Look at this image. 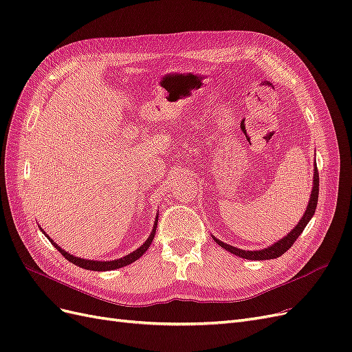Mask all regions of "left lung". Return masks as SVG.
<instances>
[{
  "label": "left lung",
  "instance_id": "obj_1",
  "mask_svg": "<svg viewBox=\"0 0 352 352\" xmlns=\"http://www.w3.org/2000/svg\"><path fill=\"white\" fill-rule=\"evenodd\" d=\"M317 201H318V172H317V167H314V186H313V190H311L310 202H308L307 210L304 212L302 219L300 220V223H298V225L291 230V233H287L285 238H282L280 241L270 245L269 248H264V250H260V251H243V250L232 247V245H228L225 242H221L217 238H214V241L220 245L221 248H225L226 251L235 254V255H239V257L247 258V260H272V258H278V257H280L282 254H285L287 250L292 247L294 242L298 239V236H300L301 233H302V230L305 229L307 223L311 220V217L314 216V212H316Z\"/></svg>",
  "mask_w": 352,
  "mask_h": 352
}]
</instances>
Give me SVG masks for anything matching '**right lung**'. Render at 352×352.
Segmentation results:
<instances>
[{"label": "right lung", "mask_w": 352, "mask_h": 352, "mask_svg": "<svg viewBox=\"0 0 352 352\" xmlns=\"http://www.w3.org/2000/svg\"><path fill=\"white\" fill-rule=\"evenodd\" d=\"M157 219H155V223H154V229H153V232H151V235L148 236V239L145 241V243L142 245V247H140L138 248L136 251H133V252H131L129 255H126V257H123V258H119V260H114V261H94V260H83V258H78V257H73V255H70L69 252H66L65 250H61L58 245L52 241V239H50V236H47V233H45V236L51 241V243H54V247L61 252V255L63 257H66V260H69L70 263H73V264H76L78 267H82V269H87V270H95V272H105V270H114V269H120V267H124V265H127V264H131V263H133V261H136L138 258L141 257V255L150 248V245H151V242H153V239H154V236H155V229H157Z\"/></svg>", "instance_id": "right-lung-1"}]
</instances>
